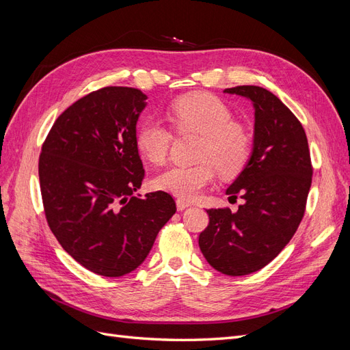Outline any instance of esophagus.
I'll return each instance as SVG.
<instances>
[{"instance_id":"1","label":"esophagus","mask_w":350,"mask_h":350,"mask_svg":"<svg viewBox=\"0 0 350 350\" xmlns=\"http://www.w3.org/2000/svg\"><path fill=\"white\" fill-rule=\"evenodd\" d=\"M176 205H177V209L178 211H183V209H186V208H189L191 204H190V202L189 200H185V199H177L176 200Z\"/></svg>"}]
</instances>
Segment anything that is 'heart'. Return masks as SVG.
Segmentation results:
<instances>
[{
    "mask_svg": "<svg viewBox=\"0 0 350 350\" xmlns=\"http://www.w3.org/2000/svg\"><path fill=\"white\" fill-rule=\"evenodd\" d=\"M167 119L178 133L200 135L193 165H173L155 177V187L183 199H193L215 177H234L243 172L252 155L250 133L232 120L231 109L209 93L178 97L167 109ZM172 142V132L159 120H145L135 133L142 159L163 164Z\"/></svg>",
    "mask_w": 350,
    "mask_h": 350,
    "instance_id": "obj_1",
    "label": "heart"
}]
</instances>
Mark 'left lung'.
<instances>
[{
  "label": "left lung",
  "mask_w": 350,
  "mask_h": 350,
  "mask_svg": "<svg viewBox=\"0 0 350 350\" xmlns=\"http://www.w3.org/2000/svg\"><path fill=\"white\" fill-rule=\"evenodd\" d=\"M254 107L250 160L225 193L244 202L239 211L206 209L208 227L199 235L206 262L228 276L265 267L294 237L306 211L312 167L308 141L295 115L269 90L225 88Z\"/></svg>",
  "instance_id": "left-lung-1"
}]
</instances>
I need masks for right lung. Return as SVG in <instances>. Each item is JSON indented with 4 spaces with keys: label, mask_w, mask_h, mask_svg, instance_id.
Returning <instances> with one entry per match:
<instances>
[{
    "label": "right lung",
    "mask_w": 350,
    "mask_h": 350,
    "mask_svg": "<svg viewBox=\"0 0 350 350\" xmlns=\"http://www.w3.org/2000/svg\"><path fill=\"white\" fill-rule=\"evenodd\" d=\"M146 98L132 87L100 88L66 109L42 145L49 228L75 262L100 276L137 269L176 213L163 190L133 195L145 174L135 133Z\"/></svg>",
    "instance_id": "1"
}]
</instances>
